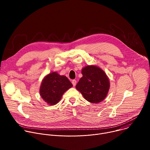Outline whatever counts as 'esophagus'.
<instances>
[{
	"label": "esophagus",
	"instance_id": "34e87169",
	"mask_svg": "<svg viewBox=\"0 0 150 150\" xmlns=\"http://www.w3.org/2000/svg\"><path fill=\"white\" fill-rule=\"evenodd\" d=\"M72 84H73V86L75 87V85H76V81L75 79H73V80L72 81Z\"/></svg>",
	"mask_w": 150,
	"mask_h": 150
}]
</instances>
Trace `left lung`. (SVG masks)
Wrapping results in <instances>:
<instances>
[{
    "label": "left lung",
    "mask_w": 150,
    "mask_h": 150,
    "mask_svg": "<svg viewBox=\"0 0 150 150\" xmlns=\"http://www.w3.org/2000/svg\"><path fill=\"white\" fill-rule=\"evenodd\" d=\"M82 77L76 88L83 98L92 103L103 101L108 94L110 81L105 72L96 65H88L82 69Z\"/></svg>",
    "instance_id": "1"
}]
</instances>
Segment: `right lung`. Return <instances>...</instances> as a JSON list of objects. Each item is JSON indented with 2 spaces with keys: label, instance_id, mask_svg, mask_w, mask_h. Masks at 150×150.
Listing matches in <instances>:
<instances>
[{
  "label": "right lung",
  "instance_id": "add662e5",
  "mask_svg": "<svg viewBox=\"0 0 150 150\" xmlns=\"http://www.w3.org/2000/svg\"><path fill=\"white\" fill-rule=\"evenodd\" d=\"M73 86L68 78L53 72L44 77L40 87V94L41 98L48 104H56L68 89Z\"/></svg>",
  "mask_w": 150,
  "mask_h": 150
}]
</instances>
